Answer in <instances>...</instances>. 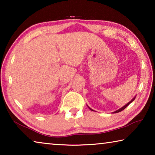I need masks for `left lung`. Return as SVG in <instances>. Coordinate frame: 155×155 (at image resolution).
I'll return each instance as SVG.
<instances>
[{
	"label": "left lung",
	"mask_w": 155,
	"mask_h": 155,
	"mask_svg": "<svg viewBox=\"0 0 155 155\" xmlns=\"http://www.w3.org/2000/svg\"><path fill=\"white\" fill-rule=\"evenodd\" d=\"M135 97L136 96H135L134 97V98H133L132 100H131V101H130V102H128V103L127 104H125V105L124 106H123L122 107V108H120V109H117V110H116V111H114V112H113V114H115V113H118V112H120V111H122V110H124L125 108H126V107H127L128 105H129V104L131 103H132V102L133 101H134V100L135 99ZM88 107V106H87ZM88 108L89 109H90V110H91V111H94V110L93 109H91V108H90V107H88Z\"/></svg>",
	"instance_id": "1"
}]
</instances>
